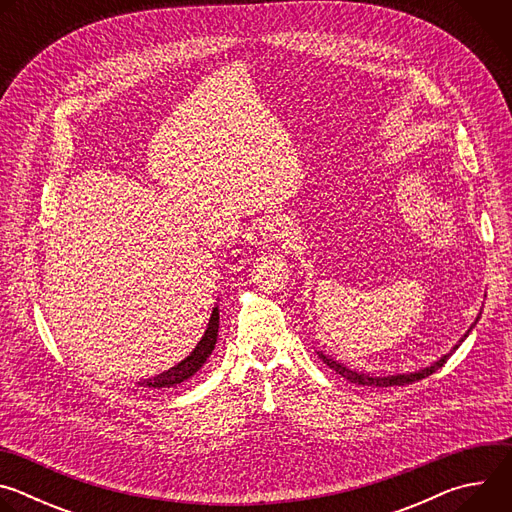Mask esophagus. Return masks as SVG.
I'll use <instances>...</instances> for the list:
<instances>
[{
    "label": "esophagus",
    "instance_id": "esophagus-1",
    "mask_svg": "<svg viewBox=\"0 0 512 512\" xmlns=\"http://www.w3.org/2000/svg\"><path fill=\"white\" fill-rule=\"evenodd\" d=\"M259 233L265 241H283L289 235V227L279 216H269L261 223Z\"/></svg>",
    "mask_w": 512,
    "mask_h": 512
}]
</instances>
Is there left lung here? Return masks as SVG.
<instances>
[{
	"instance_id": "8db88e82",
	"label": "left lung",
	"mask_w": 512,
	"mask_h": 512,
	"mask_svg": "<svg viewBox=\"0 0 512 512\" xmlns=\"http://www.w3.org/2000/svg\"><path fill=\"white\" fill-rule=\"evenodd\" d=\"M480 318V316H478ZM478 318H476V322H478ZM474 322V324H476ZM474 324H472V328H474ZM472 328L464 334V338L454 346V350L466 340V336L472 332ZM454 350H450L448 354H444L440 360H435L431 367H425V369H421V371H415V373H403V375H387V377H375V375H367V373H358V371H350L348 367H344L342 362H338V360H334L332 356H328V354H324V352H318V356L328 364L330 369H334L338 375H342L346 381H350V383H356V385H362V387H403V385H411V383H417V381H421V379H425V377H429V375H433L437 369H442L444 364H446V360L452 356V352Z\"/></svg>"
}]
</instances>
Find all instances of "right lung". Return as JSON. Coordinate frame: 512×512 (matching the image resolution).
I'll list each match as a JSON object with an SVG mask.
<instances>
[{
	"label": "right lung",
	"mask_w": 512,
	"mask_h": 512,
	"mask_svg": "<svg viewBox=\"0 0 512 512\" xmlns=\"http://www.w3.org/2000/svg\"><path fill=\"white\" fill-rule=\"evenodd\" d=\"M216 338H218V306L212 308V314H210V320H208V328H206L204 336L200 338V342L196 344V348L182 362H178L176 367H172L166 373H160V375H156L152 379L141 381L139 387L170 389V387H178V385L186 383L188 379H192L204 367L206 358L214 350Z\"/></svg>",
	"instance_id": "obj_1"
}]
</instances>
